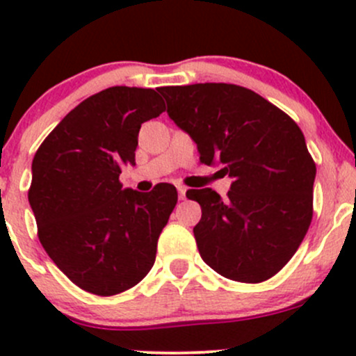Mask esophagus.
<instances>
[{"label":"esophagus","instance_id":"1","mask_svg":"<svg viewBox=\"0 0 356 356\" xmlns=\"http://www.w3.org/2000/svg\"><path fill=\"white\" fill-rule=\"evenodd\" d=\"M177 191H179V200H186V191H188V189H186L184 186H177Z\"/></svg>","mask_w":356,"mask_h":356}]
</instances>
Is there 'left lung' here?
I'll list each match as a JSON object with an SVG mask.
<instances>
[{"label":"left lung","mask_w":356,"mask_h":356,"mask_svg":"<svg viewBox=\"0 0 356 356\" xmlns=\"http://www.w3.org/2000/svg\"><path fill=\"white\" fill-rule=\"evenodd\" d=\"M200 161L232 177L227 198L191 189L201 258L238 282H264L296 253L314 215L315 161L296 122L251 89L224 82L158 88Z\"/></svg>","instance_id":"obj_1"}]
</instances>
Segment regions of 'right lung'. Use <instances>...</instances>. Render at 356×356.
I'll return each instance as SVG.
<instances>
[{
    "instance_id": "right-lung-1",
    "label": "right lung",
    "mask_w": 356,
    "mask_h": 356,
    "mask_svg": "<svg viewBox=\"0 0 356 356\" xmlns=\"http://www.w3.org/2000/svg\"><path fill=\"white\" fill-rule=\"evenodd\" d=\"M161 111L155 89L113 86L67 113L32 160L29 203L39 241L88 293H124L155 264L177 191L165 182L149 193L124 189L118 175L136 165L143 122Z\"/></svg>"
}]
</instances>
